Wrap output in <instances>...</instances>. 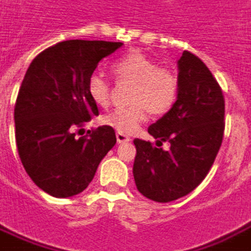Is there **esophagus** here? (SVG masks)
<instances>
[{
	"label": "esophagus",
	"mask_w": 251,
	"mask_h": 251,
	"mask_svg": "<svg viewBox=\"0 0 251 251\" xmlns=\"http://www.w3.org/2000/svg\"><path fill=\"white\" fill-rule=\"evenodd\" d=\"M116 138H117V142H119V144H124V142L131 141V138H129L127 134H123V132H117V134H116Z\"/></svg>",
	"instance_id": "34e87169"
}]
</instances>
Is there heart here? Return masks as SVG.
<instances>
[{"label":"heart","mask_w":251,"mask_h":251,"mask_svg":"<svg viewBox=\"0 0 251 251\" xmlns=\"http://www.w3.org/2000/svg\"><path fill=\"white\" fill-rule=\"evenodd\" d=\"M112 72L117 84H131L128 91L131 105L105 114L102 122L106 126L123 134H131L146 122L149 112L156 117H163L176 106L179 92L178 75L170 67L159 66L145 53L132 51L116 59L112 63ZM87 91L97 106L110 105L113 87L100 75H91Z\"/></svg>","instance_id":"heart-1"}]
</instances>
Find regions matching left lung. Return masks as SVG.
<instances>
[{
  "instance_id": "8db88e82",
  "label": "left lung",
  "mask_w": 251,
  "mask_h": 251,
  "mask_svg": "<svg viewBox=\"0 0 251 251\" xmlns=\"http://www.w3.org/2000/svg\"><path fill=\"white\" fill-rule=\"evenodd\" d=\"M179 92L171 112L148 132L157 139H134V179L145 198L159 203L179 199L206 178L221 148L225 129V99L208 67L192 52L178 60ZM170 142L163 151V142Z\"/></svg>"
}]
</instances>
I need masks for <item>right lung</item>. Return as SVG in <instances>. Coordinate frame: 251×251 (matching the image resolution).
Returning a JSON list of instances; mask_svg holds the SVG:
<instances>
[{
  "mask_svg": "<svg viewBox=\"0 0 251 251\" xmlns=\"http://www.w3.org/2000/svg\"><path fill=\"white\" fill-rule=\"evenodd\" d=\"M123 43L67 40L40 52L30 63L15 103V137L22 164L40 189L55 198L82 192L116 144L113 127L77 138L98 106L87 82L98 63Z\"/></svg>",
  "mask_w": 251,
  "mask_h": 251,
  "instance_id": "add662e5",
  "label": "right lung"
}]
</instances>
